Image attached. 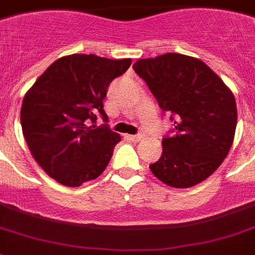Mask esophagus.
Masks as SVG:
<instances>
[{"label": "esophagus", "mask_w": 255, "mask_h": 255, "mask_svg": "<svg viewBox=\"0 0 255 255\" xmlns=\"http://www.w3.org/2000/svg\"><path fill=\"white\" fill-rule=\"evenodd\" d=\"M143 136H144L143 132H138V134H135V135H130L129 139L132 140V142H139V140L143 139Z\"/></svg>", "instance_id": "34e87169"}]
</instances>
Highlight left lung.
<instances>
[{
	"label": "left lung",
	"instance_id": "obj_1",
	"mask_svg": "<svg viewBox=\"0 0 255 255\" xmlns=\"http://www.w3.org/2000/svg\"><path fill=\"white\" fill-rule=\"evenodd\" d=\"M136 74L174 123L150 169L164 184L190 188L211 176L228 155L237 124L235 96L198 58L165 53L138 60Z\"/></svg>",
	"mask_w": 255,
	"mask_h": 255
}]
</instances>
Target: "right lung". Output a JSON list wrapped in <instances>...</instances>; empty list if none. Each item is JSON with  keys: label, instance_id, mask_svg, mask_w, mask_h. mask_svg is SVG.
Wrapping results in <instances>:
<instances>
[{"label": "right lung", "instance_id": "1", "mask_svg": "<svg viewBox=\"0 0 255 255\" xmlns=\"http://www.w3.org/2000/svg\"><path fill=\"white\" fill-rule=\"evenodd\" d=\"M130 65V58L61 57L23 99L24 139L37 164L60 184L79 186L99 177L108 165L121 136L107 124L103 100L111 82ZM98 115L106 123L100 127L96 126Z\"/></svg>", "mask_w": 255, "mask_h": 255}]
</instances>
